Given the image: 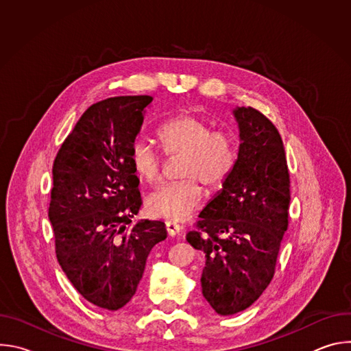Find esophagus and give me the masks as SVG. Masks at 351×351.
<instances>
[{
    "label": "esophagus",
    "instance_id": "esophagus-1",
    "mask_svg": "<svg viewBox=\"0 0 351 351\" xmlns=\"http://www.w3.org/2000/svg\"><path fill=\"white\" fill-rule=\"evenodd\" d=\"M165 226H167V232H168L169 236H176V234H179L180 230H182V226L178 225L176 222H172V221L165 222Z\"/></svg>",
    "mask_w": 351,
    "mask_h": 351
}]
</instances>
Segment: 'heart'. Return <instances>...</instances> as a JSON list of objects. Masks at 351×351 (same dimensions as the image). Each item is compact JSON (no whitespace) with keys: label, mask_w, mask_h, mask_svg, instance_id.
<instances>
[{"label":"heart","mask_w":351,"mask_h":351,"mask_svg":"<svg viewBox=\"0 0 351 351\" xmlns=\"http://www.w3.org/2000/svg\"><path fill=\"white\" fill-rule=\"evenodd\" d=\"M165 153L182 157L179 175L184 180L168 183L145 199L148 214L169 221H186L203 203L199 183L215 190L230 175L236 148L232 137L223 132H213L211 125L191 112H182L168 119L158 130ZM134 173L147 183L158 180L162 160L157 149L144 138H136L129 152Z\"/></svg>","instance_id":"obj_1"}]
</instances>
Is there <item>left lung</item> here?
Wrapping results in <instances>:
<instances>
[{
  "label": "left lung",
  "instance_id": "1",
  "mask_svg": "<svg viewBox=\"0 0 351 351\" xmlns=\"http://www.w3.org/2000/svg\"><path fill=\"white\" fill-rule=\"evenodd\" d=\"M237 158L222 189L186 236L206 256L203 295L219 315L252 306L274 278L287 230L290 180L282 137L252 107H236Z\"/></svg>",
  "mask_w": 351,
  "mask_h": 351
}]
</instances>
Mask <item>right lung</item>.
Segmentation results:
<instances>
[{
    "label": "right lung",
    "instance_id": "add662e5",
    "mask_svg": "<svg viewBox=\"0 0 351 351\" xmlns=\"http://www.w3.org/2000/svg\"><path fill=\"white\" fill-rule=\"evenodd\" d=\"M149 95L111 97L93 104L61 145L53 167L48 218L58 263L73 287L97 307L126 306L165 223L140 219L138 179L130 145L141 130Z\"/></svg>",
    "mask_w": 351,
    "mask_h": 351
}]
</instances>
